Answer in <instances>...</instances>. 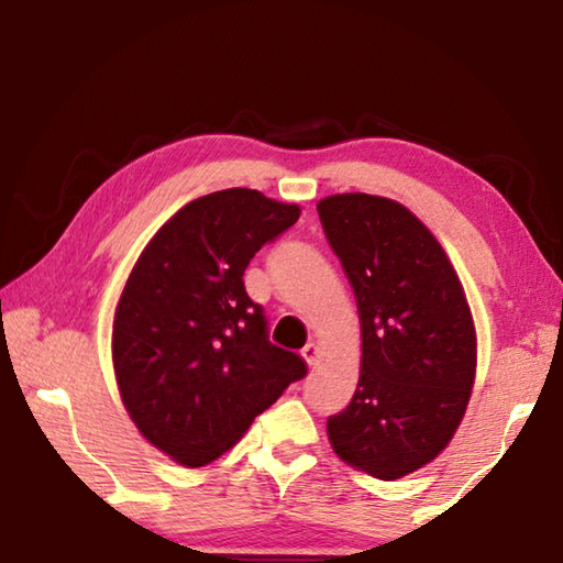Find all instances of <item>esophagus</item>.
I'll list each match as a JSON object with an SVG mask.
<instances>
[{"mask_svg": "<svg viewBox=\"0 0 563 563\" xmlns=\"http://www.w3.org/2000/svg\"><path fill=\"white\" fill-rule=\"evenodd\" d=\"M302 360L308 362V367H316L320 362V347L316 345V342H308V345L302 347Z\"/></svg>", "mask_w": 563, "mask_h": 563, "instance_id": "1", "label": "esophagus"}]
</instances>
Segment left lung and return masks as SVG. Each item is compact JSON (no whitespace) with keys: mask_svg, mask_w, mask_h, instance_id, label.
I'll use <instances>...</instances> for the list:
<instances>
[{"mask_svg":"<svg viewBox=\"0 0 563 563\" xmlns=\"http://www.w3.org/2000/svg\"><path fill=\"white\" fill-rule=\"evenodd\" d=\"M318 213L355 290L362 330L357 389L328 419V440L355 470L402 479L452 442L470 405V302L440 241L402 203L335 194L318 201Z\"/></svg>","mask_w":563,"mask_h":563,"instance_id":"left-lung-1","label":"left lung"}]
</instances>
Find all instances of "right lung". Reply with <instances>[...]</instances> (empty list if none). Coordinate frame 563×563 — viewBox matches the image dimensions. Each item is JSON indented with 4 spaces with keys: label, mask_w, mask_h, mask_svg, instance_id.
I'll return each mask as SVG.
<instances>
[{
    "label": "right lung",
    "mask_w": 563,
    "mask_h": 563,
    "mask_svg": "<svg viewBox=\"0 0 563 563\" xmlns=\"http://www.w3.org/2000/svg\"><path fill=\"white\" fill-rule=\"evenodd\" d=\"M298 218L300 206L261 190H216L170 216L129 273L111 335L119 395L141 437L180 466L218 460L308 373L271 345L243 285L253 255Z\"/></svg>",
    "instance_id": "obj_1"
}]
</instances>
